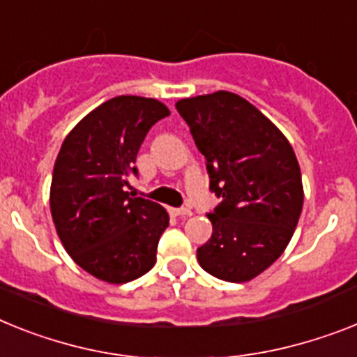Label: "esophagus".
Masks as SVG:
<instances>
[{"label": "esophagus", "instance_id": "1", "mask_svg": "<svg viewBox=\"0 0 357 357\" xmlns=\"http://www.w3.org/2000/svg\"><path fill=\"white\" fill-rule=\"evenodd\" d=\"M170 214L176 218H188V215H192V211L190 208H170Z\"/></svg>", "mask_w": 357, "mask_h": 357}]
</instances>
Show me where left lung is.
I'll list each match as a JSON object with an SVG mask.
<instances>
[{"mask_svg": "<svg viewBox=\"0 0 357 357\" xmlns=\"http://www.w3.org/2000/svg\"><path fill=\"white\" fill-rule=\"evenodd\" d=\"M211 188L223 202L206 215L212 236L197 248L203 271L245 283L285 252L303 208V183L294 149L265 114L229 91L176 103Z\"/></svg>", "mask_w": 357, "mask_h": 357, "instance_id": "1", "label": "left lung"}]
</instances>
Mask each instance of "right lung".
<instances>
[{
  "instance_id": "1",
  "label": "right lung",
  "mask_w": 357,
  "mask_h": 357,
  "mask_svg": "<svg viewBox=\"0 0 357 357\" xmlns=\"http://www.w3.org/2000/svg\"><path fill=\"white\" fill-rule=\"evenodd\" d=\"M170 110L142 96H118L89 112L54 163L50 214L68 256L85 272L121 285L151 271L169 214L125 190L146 132Z\"/></svg>"
}]
</instances>
